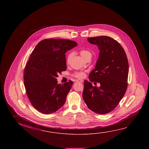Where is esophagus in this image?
Returning a JSON list of instances; mask_svg holds the SVG:
<instances>
[{"instance_id": "34e87169", "label": "esophagus", "mask_w": 149, "mask_h": 149, "mask_svg": "<svg viewBox=\"0 0 149 149\" xmlns=\"http://www.w3.org/2000/svg\"><path fill=\"white\" fill-rule=\"evenodd\" d=\"M76 81L77 82H83V81L82 79H77Z\"/></svg>"}]
</instances>
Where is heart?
Masks as SVG:
<instances>
[{"instance_id":"1","label":"heart","mask_w":149,"mask_h":149,"mask_svg":"<svg viewBox=\"0 0 149 149\" xmlns=\"http://www.w3.org/2000/svg\"><path fill=\"white\" fill-rule=\"evenodd\" d=\"M80 54L84 59H85L88 56H91V52L88 51L87 50H86V49L81 50L80 51ZM71 56H72V54H68V58H67V61L68 62V61L70 60ZM85 73L83 72H76V73L74 74V76H75L76 77H77V78H83L85 76Z\"/></svg>"}]
</instances>
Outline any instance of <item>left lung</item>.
Here are the masks:
<instances>
[{
  "label": "left lung",
  "mask_w": 149,
  "mask_h": 149,
  "mask_svg": "<svg viewBox=\"0 0 149 149\" xmlns=\"http://www.w3.org/2000/svg\"><path fill=\"white\" fill-rule=\"evenodd\" d=\"M98 46L99 56L95 69L91 72L90 82L84 81L83 99L88 108L99 114L112 111L122 100L127 88L128 62L123 48L112 38L105 36L87 38ZM100 84L93 86L91 82Z\"/></svg>",
  "instance_id": "left-lung-1"
}]
</instances>
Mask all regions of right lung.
Here are the masks:
<instances>
[{"mask_svg": "<svg viewBox=\"0 0 149 149\" xmlns=\"http://www.w3.org/2000/svg\"><path fill=\"white\" fill-rule=\"evenodd\" d=\"M74 41L44 39L35 47L25 68L24 84L30 102L40 112L49 114L64 104L73 82L58 84V74L66 70L65 53L77 46Z\"/></svg>", "mask_w": 149, "mask_h": 149, "instance_id": "right-lung-1", "label": "right lung"}]
</instances>
